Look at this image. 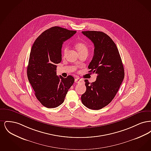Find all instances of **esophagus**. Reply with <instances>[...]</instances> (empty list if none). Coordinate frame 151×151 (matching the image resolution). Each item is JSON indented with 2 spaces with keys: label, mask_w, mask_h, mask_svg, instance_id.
Listing matches in <instances>:
<instances>
[{
  "label": "esophagus",
  "mask_w": 151,
  "mask_h": 151,
  "mask_svg": "<svg viewBox=\"0 0 151 151\" xmlns=\"http://www.w3.org/2000/svg\"><path fill=\"white\" fill-rule=\"evenodd\" d=\"M83 80L82 79H80V78H76L75 80V82L77 84H78L80 82H83Z\"/></svg>",
  "instance_id": "esophagus-1"
}]
</instances>
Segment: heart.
<instances>
[{"label":"heart","mask_w":151,"mask_h":151,"mask_svg":"<svg viewBox=\"0 0 151 151\" xmlns=\"http://www.w3.org/2000/svg\"><path fill=\"white\" fill-rule=\"evenodd\" d=\"M75 46L80 54L81 53L88 54V47L86 43L82 42H79L76 43ZM68 47L67 46H66V45L63 46V47L62 48V54L63 55H65V54L67 53V52L68 51Z\"/></svg>","instance_id":"1"}]
</instances>
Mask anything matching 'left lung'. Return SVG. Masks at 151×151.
<instances>
[{
    "label": "left lung",
    "mask_w": 151,
    "mask_h": 151,
    "mask_svg": "<svg viewBox=\"0 0 151 151\" xmlns=\"http://www.w3.org/2000/svg\"><path fill=\"white\" fill-rule=\"evenodd\" d=\"M82 33L93 43V57L88 68L97 76L92 83L84 80L86 91L81 99L86 108L99 110L110 103L118 91L124 76L123 65L115 43L106 34L99 31Z\"/></svg>",
    "instance_id": "1"
}]
</instances>
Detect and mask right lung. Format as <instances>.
Here are the masks:
<instances>
[{"mask_svg": "<svg viewBox=\"0 0 151 151\" xmlns=\"http://www.w3.org/2000/svg\"><path fill=\"white\" fill-rule=\"evenodd\" d=\"M76 31L59 27L47 29L38 36L33 43L29 56L27 76L36 98L47 108L58 107L65 101L68 89L75 79L57 75V64L62 60L63 42Z\"/></svg>", "mask_w": 151, "mask_h": 151, "instance_id": "add662e5", "label": "right lung"}]
</instances>
